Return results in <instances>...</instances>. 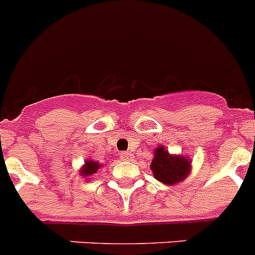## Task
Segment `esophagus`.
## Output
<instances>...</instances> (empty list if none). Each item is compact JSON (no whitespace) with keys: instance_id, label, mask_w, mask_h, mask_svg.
<instances>
[{"instance_id":"34e87169","label":"esophagus","mask_w":255,"mask_h":255,"mask_svg":"<svg viewBox=\"0 0 255 255\" xmlns=\"http://www.w3.org/2000/svg\"><path fill=\"white\" fill-rule=\"evenodd\" d=\"M120 156H121V159H123V160H128V162L132 159V154L130 153V151H123Z\"/></svg>"}]
</instances>
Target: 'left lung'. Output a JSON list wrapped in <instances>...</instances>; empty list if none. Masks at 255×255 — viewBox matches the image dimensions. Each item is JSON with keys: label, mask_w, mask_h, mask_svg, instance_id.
<instances>
[{"label": "left lung", "mask_w": 255, "mask_h": 255, "mask_svg": "<svg viewBox=\"0 0 255 255\" xmlns=\"http://www.w3.org/2000/svg\"><path fill=\"white\" fill-rule=\"evenodd\" d=\"M150 168L158 181L172 186L186 178L190 173L191 163L182 155H170L163 146H159L155 149Z\"/></svg>", "instance_id": "left-lung-1"}]
</instances>
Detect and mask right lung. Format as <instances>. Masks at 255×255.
I'll return each instance as SVG.
<instances>
[{"label": "right lung", "instance_id": "right-lung-1", "mask_svg": "<svg viewBox=\"0 0 255 255\" xmlns=\"http://www.w3.org/2000/svg\"><path fill=\"white\" fill-rule=\"evenodd\" d=\"M99 168H100V163L93 162V160H87V162H86V164L83 165V169H82V172H81L82 177L92 176V174H95L96 172L99 170Z\"/></svg>", "mask_w": 255, "mask_h": 255}]
</instances>
